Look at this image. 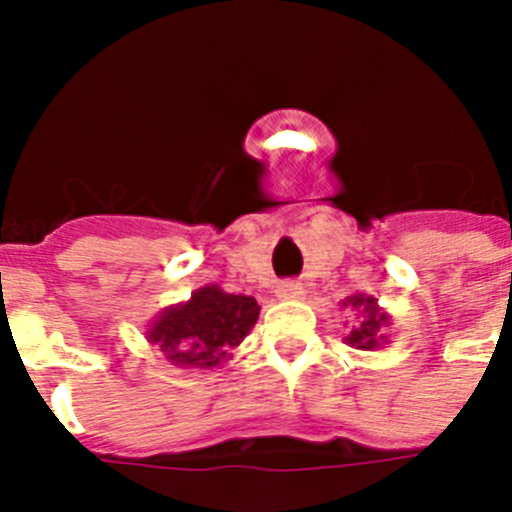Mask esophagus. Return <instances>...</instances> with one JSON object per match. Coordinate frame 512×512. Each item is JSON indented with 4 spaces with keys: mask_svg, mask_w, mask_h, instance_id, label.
I'll return each instance as SVG.
<instances>
[{
    "mask_svg": "<svg viewBox=\"0 0 512 512\" xmlns=\"http://www.w3.org/2000/svg\"><path fill=\"white\" fill-rule=\"evenodd\" d=\"M277 297L279 300H297V297H302V284L300 282H282L277 287Z\"/></svg>",
    "mask_w": 512,
    "mask_h": 512,
    "instance_id": "obj_1",
    "label": "esophagus"
}]
</instances>
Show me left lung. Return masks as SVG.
<instances>
[{
    "instance_id": "1",
    "label": "left lung",
    "mask_w": 512,
    "mask_h": 512,
    "mask_svg": "<svg viewBox=\"0 0 512 512\" xmlns=\"http://www.w3.org/2000/svg\"><path fill=\"white\" fill-rule=\"evenodd\" d=\"M343 307H351V310H359V320L354 323V328L348 330L346 343L361 351H374V348L382 346L387 338H384V328L390 323V315L382 312L377 307V300L366 295H351L346 297Z\"/></svg>"
}]
</instances>
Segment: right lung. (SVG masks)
<instances>
[{
	"instance_id": "add662e5",
	"label": "right lung",
	"mask_w": 512,
	"mask_h": 512,
	"mask_svg": "<svg viewBox=\"0 0 512 512\" xmlns=\"http://www.w3.org/2000/svg\"><path fill=\"white\" fill-rule=\"evenodd\" d=\"M259 302L228 295L217 284L197 289L187 302L166 307L151 325L148 341L176 366L212 369L230 359L259 320Z\"/></svg>"
}]
</instances>
